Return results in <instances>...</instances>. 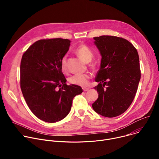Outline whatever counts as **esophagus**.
Returning a JSON list of instances; mask_svg holds the SVG:
<instances>
[{
  "mask_svg": "<svg viewBox=\"0 0 159 159\" xmlns=\"http://www.w3.org/2000/svg\"><path fill=\"white\" fill-rule=\"evenodd\" d=\"M82 89H83V90L84 92H85V91H87V90H89V88H87V87H83L82 88Z\"/></svg>",
  "mask_w": 159,
  "mask_h": 159,
  "instance_id": "34e87169",
  "label": "esophagus"
}]
</instances>
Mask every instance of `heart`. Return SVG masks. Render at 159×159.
I'll use <instances>...</instances> for the list:
<instances>
[{"mask_svg": "<svg viewBox=\"0 0 159 159\" xmlns=\"http://www.w3.org/2000/svg\"><path fill=\"white\" fill-rule=\"evenodd\" d=\"M75 53L86 62H89L93 57V53L90 49L86 45L82 44L75 49ZM66 57H64L61 61V69L63 72L66 70ZM90 78V74H75L70 77L69 82L74 85L85 86L88 84L89 79Z\"/></svg>", "mask_w": 159, "mask_h": 159, "instance_id": "b5f03b06", "label": "heart"}]
</instances>
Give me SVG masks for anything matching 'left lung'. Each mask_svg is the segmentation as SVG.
I'll list each match as a JSON object with an SVG mask.
<instances>
[{"instance_id":"obj_1","label":"left lung","mask_w":159,"mask_h":159,"mask_svg":"<svg viewBox=\"0 0 159 159\" xmlns=\"http://www.w3.org/2000/svg\"><path fill=\"white\" fill-rule=\"evenodd\" d=\"M102 57L95 78L98 99L93 109L107 118L118 116L132 103L141 77L139 56L126 39L112 36L94 38Z\"/></svg>"}]
</instances>
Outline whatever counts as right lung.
I'll return each mask as SVG.
<instances>
[{
  "instance_id": "obj_1",
  "label": "right lung",
  "mask_w": 159,
  "mask_h": 159,
  "mask_svg": "<svg viewBox=\"0 0 159 159\" xmlns=\"http://www.w3.org/2000/svg\"><path fill=\"white\" fill-rule=\"evenodd\" d=\"M70 41L54 38L34 43L22 57L20 85L33 114L41 120L55 123L69 114L74 98L81 87L67 85L61 61L69 51Z\"/></svg>"
}]
</instances>
